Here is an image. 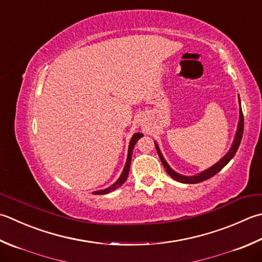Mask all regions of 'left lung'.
<instances>
[{
    "label": "left lung",
    "mask_w": 262,
    "mask_h": 262,
    "mask_svg": "<svg viewBox=\"0 0 262 262\" xmlns=\"http://www.w3.org/2000/svg\"><path fill=\"white\" fill-rule=\"evenodd\" d=\"M238 103H239V120H238L237 129H236V133H235V136H234V141H233L232 146H230V148H229L226 155H225L222 159H220V160L217 163H214L213 166L206 169V170H203V171H201L200 173H196V175H194V176H184V175H181V173L176 172L175 170H173V169H171V167L169 166L168 162L166 161V159L163 158L162 153L160 151V147H159V145H158V143L155 141V144H156V148H157V152H158V155H159V158H160L162 165H163V167H165L166 171L168 172L169 176L175 179V181H177L179 183H183V184L201 183V182L207 181V179L211 178L212 176L216 175V173H218L225 166L227 165V163L230 160H232V159L235 156V153H236V151H237L239 144H241V141H242L243 128H244V118H243L242 107H241L239 96H238Z\"/></svg>",
    "instance_id": "1"
}]
</instances>
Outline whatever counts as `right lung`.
I'll return each mask as SVG.
<instances>
[{"mask_svg": "<svg viewBox=\"0 0 262 262\" xmlns=\"http://www.w3.org/2000/svg\"><path fill=\"white\" fill-rule=\"evenodd\" d=\"M142 136H143L142 133H135V134L132 136L130 142H129V145H128V155H127L126 165L124 167V170H122L120 177L117 179V182L112 184L110 187L104 188V189H100V191H95V192H93V194H95V195H103V194H107V193H110L112 191H115V189H117V188H119L122 185V184L126 182V179L128 177V172H129V168H130L133 150H134V146L136 144V142L140 140Z\"/></svg>", "mask_w": 262, "mask_h": 262, "instance_id": "1", "label": "right lung"}]
</instances>
